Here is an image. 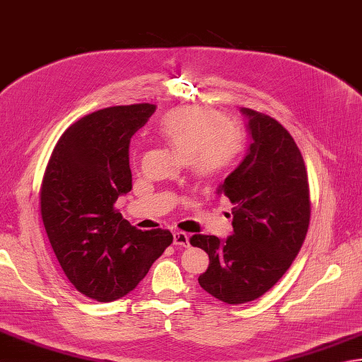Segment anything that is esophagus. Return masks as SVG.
<instances>
[{"label": "esophagus", "mask_w": 362, "mask_h": 362, "mask_svg": "<svg viewBox=\"0 0 362 362\" xmlns=\"http://www.w3.org/2000/svg\"><path fill=\"white\" fill-rule=\"evenodd\" d=\"M173 245L176 247H189V234L182 231L173 233Z\"/></svg>", "instance_id": "obj_1"}]
</instances>
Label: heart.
<instances>
[{"instance_id": "1", "label": "heart", "mask_w": 362, "mask_h": 362, "mask_svg": "<svg viewBox=\"0 0 362 362\" xmlns=\"http://www.w3.org/2000/svg\"><path fill=\"white\" fill-rule=\"evenodd\" d=\"M159 132L203 178L222 173L240 151L239 131L208 107L172 110L160 120Z\"/></svg>"}]
</instances>
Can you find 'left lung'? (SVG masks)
<instances>
[{"label": "left lung", "mask_w": 362, "mask_h": 362, "mask_svg": "<svg viewBox=\"0 0 362 362\" xmlns=\"http://www.w3.org/2000/svg\"><path fill=\"white\" fill-rule=\"evenodd\" d=\"M250 145L239 165L217 187L234 204L226 239L192 235L209 267L198 283L228 305L259 298L291 267L303 243L311 203L305 160L287 129L269 115L240 107Z\"/></svg>", "instance_id": "left-lung-1"}]
</instances>
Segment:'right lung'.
I'll return each mask as SVG.
<instances>
[{
	"label": "right lung",
	"mask_w": 362,
	"mask_h": 362,
	"mask_svg": "<svg viewBox=\"0 0 362 362\" xmlns=\"http://www.w3.org/2000/svg\"><path fill=\"white\" fill-rule=\"evenodd\" d=\"M154 105L106 107L73 123L56 144L40 189L48 239L70 283L101 303L140 283L173 235L142 231L114 209L132 189L129 142Z\"/></svg>",
	"instance_id": "1"
}]
</instances>
